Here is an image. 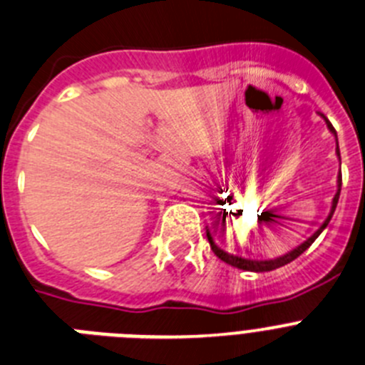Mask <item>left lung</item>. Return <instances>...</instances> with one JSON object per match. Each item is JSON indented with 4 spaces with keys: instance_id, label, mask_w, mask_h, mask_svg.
Instances as JSON below:
<instances>
[{
    "instance_id": "left-lung-1",
    "label": "left lung",
    "mask_w": 365,
    "mask_h": 365,
    "mask_svg": "<svg viewBox=\"0 0 365 365\" xmlns=\"http://www.w3.org/2000/svg\"><path fill=\"white\" fill-rule=\"evenodd\" d=\"M320 115H322V113H320ZM322 117H324V115H322ZM324 120H325V124H327L329 131H331V133H333L334 137H336V130H334V128H333V124H331V122H329L325 117H324ZM336 155H338V157H340L338 138H336ZM340 190H341V173H338V192H336V195H334V199H333V206H331V212H329L327 219H325V221L322 222V227L318 228V230H316L314 234H312L307 241H303V243L299 245V247H296L294 250H291V252H287L285 256L276 257V259H265V261L245 259V257L234 256V254H228V252H225V250H221V248H219L217 245L214 243V240H212V235H210V232H208V230H206V237H208V241H210V247H212V250H214L215 256H217L221 261H225V263H228V265L237 267V269H241V270H250V272H269V270L279 269V267L287 265V263H291V261H294L298 256H302V254L305 252V250H307V248L311 247L312 243H314L316 237H318V235H320L322 232H324V228L327 227L329 221H331V217H333L334 210H336L338 197H340Z\"/></svg>"
}]
</instances>
